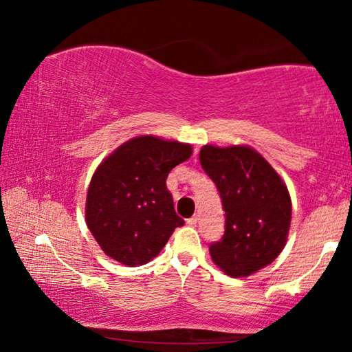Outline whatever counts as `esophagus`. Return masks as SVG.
Instances as JSON below:
<instances>
[{
    "mask_svg": "<svg viewBox=\"0 0 352 352\" xmlns=\"http://www.w3.org/2000/svg\"><path fill=\"white\" fill-rule=\"evenodd\" d=\"M197 221H199V216L195 214V216H192V218L187 219V224H189V226H195Z\"/></svg>",
    "mask_w": 352,
    "mask_h": 352,
    "instance_id": "34e87169",
    "label": "esophagus"
}]
</instances>
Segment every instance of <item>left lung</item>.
I'll return each instance as SVG.
<instances>
[{
    "mask_svg": "<svg viewBox=\"0 0 352 352\" xmlns=\"http://www.w3.org/2000/svg\"><path fill=\"white\" fill-rule=\"evenodd\" d=\"M200 165L219 192L224 235L210 245L216 266L247 277L271 264L285 247L292 221L287 186L274 168L245 146H204Z\"/></svg>",
    "mask_w": 352,
    "mask_h": 352,
    "instance_id": "1",
    "label": "left lung"
}]
</instances>
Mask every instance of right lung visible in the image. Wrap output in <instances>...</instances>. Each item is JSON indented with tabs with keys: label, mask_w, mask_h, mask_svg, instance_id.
Listing matches in <instances>:
<instances>
[{
	"label": "right lung",
	"mask_w": 352,
	"mask_h": 352,
	"mask_svg": "<svg viewBox=\"0 0 352 352\" xmlns=\"http://www.w3.org/2000/svg\"><path fill=\"white\" fill-rule=\"evenodd\" d=\"M190 155L189 144L139 136L100 163L86 197V224L107 256L142 266L184 224L166 177Z\"/></svg>",
	"instance_id": "right-lung-1"
}]
</instances>
